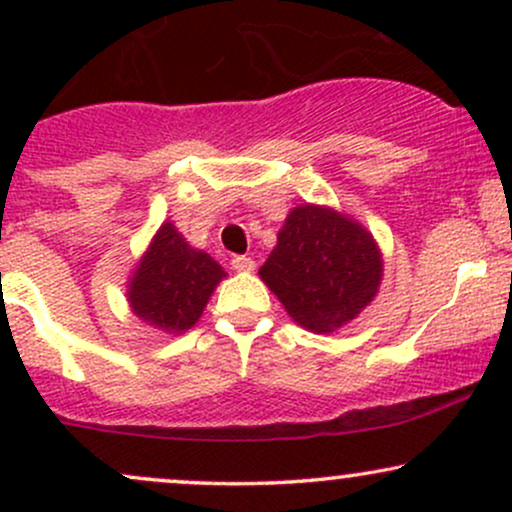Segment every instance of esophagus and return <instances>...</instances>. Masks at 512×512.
I'll use <instances>...</instances> for the list:
<instances>
[{
    "label": "esophagus",
    "mask_w": 512,
    "mask_h": 512,
    "mask_svg": "<svg viewBox=\"0 0 512 512\" xmlns=\"http://www.w3.org/2000/svg\"><path fill=\"white\" fill-rule=\"evenodd\" d=\"M231 267L236 269V272H252V269H255V260L245 255H236L231 260Z\"/></svg>",
    "instance_id": "34e87169"
}]
</instances>
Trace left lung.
<instances>
[{
  "label": "left lung",
  "instance_id": "1",
  "mask_svg": "<svg viewBox=\"0 0 512 512\" xmlns=\"http://www.w3.org/2000/svg\"><path fill=\"white\" fill-rule=\"evenodd\" d=\"M383 267L378 240L363 223L305 202L286 216L260 279L296 325L332 334L373 303Z\"/></svg>",
  "mask_w": 512,
  "mask_h": 512
}]
</instances>
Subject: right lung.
<instances>
[{
    "instance_id": "add662e5",
    "label": "right lung",
    "mask_w": 512,
    "mask_h": 512,
    "mask_svg": "<svg viewBox=\"0 0 512 512\" xmlns=\"http://www.w3.org/2000/svg\"><path fill=\"white\" fill-rule=\"evenodd\" d=\"M221 279V264L166 221L127 279V303L154 330L182 334L197 325Z\"/></svg>"
}]
</instances>
